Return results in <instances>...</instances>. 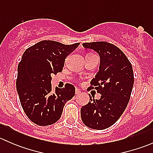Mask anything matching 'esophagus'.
Instances as JSON below:
<instances>
[{
  "mask_svg": "<svg viewBox=\"0 0 153 153\" xmlns=\"http://www.w3.org/2000/svg\"><path fill=\"white\" fill-rule=\"evenodd\" d=\"M81 93V91L80 89H76V90H75V94L76 95H80V94Z\"/></svg>",
  "mask_w": 153,
  "mask_h": 153,
  "instance_id": "1",
  "label": "esophagus"
}]
</instances>
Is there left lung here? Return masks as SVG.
<instances>
[{"label": "left lung", "instance_id": "obj_1", "mask_svg": "<svg viewBox=\"0 0 153 153\" xmlns=\"http://www.w3.org/2000/svg\"><path fill=\"white\" fill-rule=\"evenodd\" d=\"M83 47L95 51L100 57L99 71L91 81L89 89H95L100 99H90L81 109L83 123L94 129L113 125L124 112L134 84L131 63L124 52L105 41L84 43Z\"/></svg>", "mask_w": 153, "mask_h": 153}]
</instances>
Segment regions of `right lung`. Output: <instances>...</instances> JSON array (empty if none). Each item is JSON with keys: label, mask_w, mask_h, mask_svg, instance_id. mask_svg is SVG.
<instances>
[{"label": "right lung", "mask_w": 153, "mask_h": 153, "mask_svg": "<svg viewBox=\"0 0 153 153\" xmlns=\"http://www.w3.org/2000/svg\"><path fill=\"white\" fill-rule=\"evenodd\" d=\"M80 43L65 45L53 41H42L28 48L18 67L16 88L27 117L39 126L53 124L60 119L66 103L75 95V88L52 91V75L63 70L66 58Z\"/></svg>", "instance_id": "add662e5"}]
</instances>
